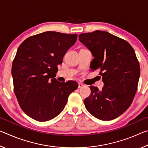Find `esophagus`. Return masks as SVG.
I'll return each mask as SVG.
<instances>
[{"instance_id":"1","label":"esophagus","mask_w":148,"mask_h":148,"mask_svg":"<svg viewBox=\"0 0 148 148\" xmlns=\"http://www.w3.org/2000/svg\"><path fill=\"white\" fill-rule=\"evenodd\" d=\"M84 86V85L82 83H78V88H82Z\"/></svg>"}]
</instances>
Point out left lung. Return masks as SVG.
I'll use <instances>...</instances> for the list:
<instances>
[{
	"mask_svg": "<svg viewBox=\"0 0 148 148\" xmlns=\"http://www.w3.org/2000/svg\"><path fill=\"white\" fill-rule=\"evenodd\" d=\"M79 40L91 52L92 71L99 70L104 87L90 86L91 95L84 100L86 109L102 121L121 116L132 104L140 74L134 50L127 41L102 31L82 33Z\"/></svg>",
	"mask_w": 148,
	"mask_h": 148,
	"instance_id": "obj_1",
	"label": "left lung"
}]
</instances>
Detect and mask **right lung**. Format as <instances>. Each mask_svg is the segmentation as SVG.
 I'll use <instances>...</instances> for the list:
<instances>
[{"label":"right lung","instance_id":"1","mask_svg":"<svg viewBox=\"0 0 148 148\" xmlns=\"http://www.w3.org/2000/svg\"><path fill=\"white\" fill-rule=\"evenodd\" d=\"M77 34L47 31L22 42L13 61L12 75L17 101L27 116L38 121L55 118L63 110L76 82L61 83L57 65L73 46Z\"/></svg>","mask_w":148,"mask_h":148}]
</instances>
